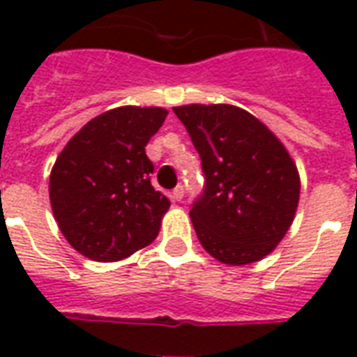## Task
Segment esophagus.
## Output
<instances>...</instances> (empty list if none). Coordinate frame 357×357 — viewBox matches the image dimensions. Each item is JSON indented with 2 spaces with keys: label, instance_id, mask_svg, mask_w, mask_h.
<instances>
[{
  "label": "esophagus",
  "instance_id": "34e87169",
  "mask_svg": "<svg viewBox=\"0 0 357 357\" xmlns=\"http://www.w3.org/2000/svg\"><path fill=\"white\" fill-rule=\"evenodd\" d=\"M183 195H185V189H183V185L179 183L174 191H172V197H174V201H181L183 199Z\"/></svg>",
  "mask_w": 357,
  "mask_h": 357
}]
</instances>
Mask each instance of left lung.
Returning <instances> with one entry per match:
<instances>
[{
	"label": "left lung",
	"mask_w": 357,
	"mask_h": 357,
	"mask_svg": "<svg viewBox=\"0 0 357 357\" xmlns=\"http://www.w3.org/2000/svg\"><path fill=\"white\" fill-rule=\"evenodd\" d=\"M201 156L204 187L189 216L204 250L243 266L262 260L289 231L298 206V170L283 143L233 105L174 109Z\"/></svg>",
	"instance_id": "left-lung-1"
}]
</instances>
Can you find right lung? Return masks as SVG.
I'll return each mask as SVG.
<instances>
[{
	"label": "right lung",
	"mask_w": 357,
	"mask_h": 357,
	"mask_svg": "<svg viewBox=\"0 0 357 357\" xmlns=\"http://www.w3.org/2000/svg\"><path fill=\"white\" fill-rule=\"evenodd\" d=\"M168 110L118 107L74 135L51 170L53 216L65 239L95 262L124 260L147 247L170 208L155 191V166L145 155Z\"/></svg>",
	"instance_id": "add662e5"
}]
</instances>
